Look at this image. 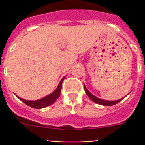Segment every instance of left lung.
<instances>
[{
	"instance_id": "left-lung-1",
	"label": "left lung",
	"mask_w": 145,
	"mask_h": 145,
	"mask_svg": "<svg viewBox=\"0 0 145 145\" xmlns=\"http://www.w3.org/2000/svg\"><path fill=\"white\" fill-rule=\"evenodd\" d=\"M84 88H85V91L86 92V94L88 95V96L90 99H91V100L95 102V103H96L98 104H100V105H103V106H112V105H115V104L118 103L120 101H121L123 99H119V100H116V101H106V100H103V99H99V98L95 97V95H93L92 94H91L89 91H88V89L86 88L85 87V85H84Z\"/></svg>"
}]
</instances>
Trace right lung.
Instances as JSON below:
<instances>
[{
	"instance_id": "add662e5",
	"label": "right lung",
	"mask_w": 145,
	"mask_h": 145,
	"mask_svg": "<svg viewBox=\"0 0 145 145\" xmlns=\"http://www.w3.org/2000/svg\"><path fill=\"white\" fill-rule=\"evenodd\" d=\"M63 79H64V78L60 81L58 87L53 93H51L50 95H49L47 96L42 98V99H38V100L36 101H29L25 100V99L18 97V98L20 100L22 101L24 103L28 105L29 106L33 107L34 109H42V108H45V107L48 106H50L51 104L54 103V102L57 100L60 96V91H61V88H62V82H63Z\"/></svg>"
}]
</instances>
